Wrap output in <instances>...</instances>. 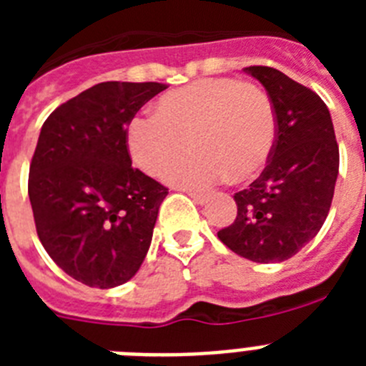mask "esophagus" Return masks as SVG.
<instances>
[{
	"instance_id": "obj_1",
	"label": "esophagus",
	"mask_w": 366,
	"mask_h": 366,
	"mask_svg": "<svg viewBox=\"0 0 366 366\" xmlns=\"http://www.w3.org/2000/svg\"><path fill=\"white\" fill-rule=\"evenodd\" d=\"M187 192H189L190 198H192L194 202L198 203V205H203V203H205L207 199H209V196H207V194L198 192V190H187Z\"/></svg>"
}]
</instances>
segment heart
Masks as SVG:
<instances>
[{
  "label": "heart",
  "mask_w": 366,
  "mask_h": 366,
  "mask_svg": "<svg viewBox=\"0 0 366 366\" xmlns=\"http://www.w3.org/2000/svg\"><path fill=\"white\" fill-rule=\"evenodd\" d=\"M179 187L244 183L262 172L277 141V113L262 87L236 79H202L164 93L155 115H135L126 130L132 159Z\"/></svg>",
  "instance_id": "b5f03b06"
}]
</instances>
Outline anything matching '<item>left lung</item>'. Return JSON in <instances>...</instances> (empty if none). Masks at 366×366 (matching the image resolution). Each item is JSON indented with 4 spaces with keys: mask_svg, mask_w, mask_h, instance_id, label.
Masks as SVG:
<instances>
[{
    "mask_svg": "<svg viewBox=\"0 0 366 366\" xmlns=\"http://www.w3.org/2000/svg\"><path fill=\"white\" fill-rule=\"evenodd\" d=\"M244 71L273 102L277 141L260 177L234 194L238 214L218 238L247 260L284 262L321 231L334 198L339 147L328 108L315 92L273 67Z\"/></svg>",
    "mask_w": 366,
    "mask_h": 366,
    "instance_id": "8db88e82",
    "label": "left lung"
}]
</instances>
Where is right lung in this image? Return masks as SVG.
Here are the masks:
<instances>
[{
  "label": "right lung",
  "instance_id": "right-lung-1",
  "mask_svg": "<svg viewBox=\"0 0 366 366\" xmlns=\"http://www.w3.org/2000/svg\"><path fill=\"white\" fill-rule=\"evenodd\" d=\"M159 82H100L44 122L29 168V199L44 249L89 287L139 271L168 189L132 167L126 128Z\"/></svg>",
  "mask_w": 366,
  "mask_h": 366
}]
</instances>
